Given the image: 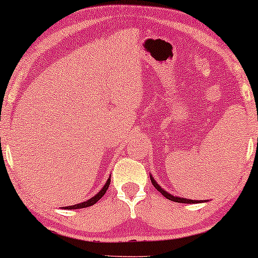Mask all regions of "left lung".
<instances>
[{"label":"left lung","mask_w":258,"mask_h":258,"mask_svg":"<svg viewBox=\"0 0 258 258\" xmlns=\"http://www.w3.org/2000/svg\"><path fill=\"white\" fill-rule=\"evenodd\" d=\"M150 179H151V183H153V185L155 186V188H156L158 191H160L162 195H163L164 197H167L168 200H170V201H174V202H177V203H188V204H191V203H199V201H194V200H188V199H183V197H177V196H174V195H171V194H169L168 191H165L164 189H162L160 185L157 184V182L155 181L154 179V177L153 176L150 175ZM201 202H202V201H201Z\"/></svg>","instance_id":"1"}]
</instances>
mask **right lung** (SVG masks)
Returning <instances> with one entry per match:
<instances>
[{"mask_svg": "<svg viewBox=\"0 0 258 258\" xmlns=\"http://www.w3.org/2000/svg\"><path fill=\"white\" fill-rule=\"evenodd\" d=\"M109 185H110V177L108 178V181L105 184L103 185V188H102L100 190V192H97L96 195H95L94 197H91V199H89L88 201H86V202H82V203H79V204H75V206H69V207H62L64 208V209H82V208H87V207H90V206H94L95 203L97 202V201H100L102 197H103V195L105 194V191H107Z\"/></svg>", "mask_w": 258, "mask_h": 258, "instance_id": "add662e5", "label": "right lung"}]
</instances>
